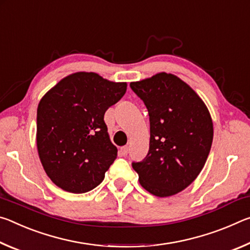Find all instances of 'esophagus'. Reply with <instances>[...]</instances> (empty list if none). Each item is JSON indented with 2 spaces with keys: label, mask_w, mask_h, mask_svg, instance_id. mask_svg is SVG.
<instances>
[{
  "label": "esophagus",
  "mask_w": 250,
  "mask_h": 250,
  "mask_svg": "<svg viewBox=\"0 0 250 250\" xmlns=\"http://www.w3.org/2000/svg\"><path fill=\"white\" fill-rule=\"evenodd\" d=\"M120 152H121L122 155H126V154H128V152H129V146H122L120 149Z\"/></svg>",
  "instance_id": "esophagus-1"
}]
</instances>
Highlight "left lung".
<instances>
[{
    "instance_id": "1",
    "label": "left lung",
    "mask_w": 250,
    "mask_h": 250,
    "mask_svg": "<svg viewBox=\"0 0 250 250\" xmlns=\"http://www.w3.org/2000/svg\"><path fill=\"white\" fill-rule=\"evenodd\" d=\"M150 117V147L133 162L143 188L159 197L175 195L204 167L213 142V121L203 100L175 75L159 73L130 83Z\"/></svg>"
}]
</instances>
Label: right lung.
<instances>
[{
    "label": "right lung",
    "mask_w": 250,
    "mask_h": 250,
    "mask_svg": "<svg viewBox=\"0 0 250 250\" xmlns=\"http://www.w3.org/2000/svg\"><path fill=\"white\" fill-rule=\"evenodd\" d=\"M126 90L96 73L71 74L45 94L37 108V151L46 174L64 191H91L104 179L117 147L104 116Z\"/></svg>",
    "instance_id": "right-lung-1"
}]
</instances>
